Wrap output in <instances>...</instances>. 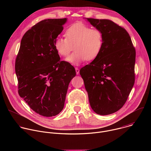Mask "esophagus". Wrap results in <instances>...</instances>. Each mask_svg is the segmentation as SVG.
I'll return each mask as SVG.
<instances>
[{
    "mask_svg": "<svg viewBox=\"0 0 151 151\" xmlns=\"http://www.w3.org/2000/svg\"><path fill=\"white\" fill-rule=\"evenodd\" d=\"M75 70H76V74L78 75L79 73V69L78 68H75Z\"/></svg>",
    "mask_w": 151,
    "mask_h": 151,
    "instance_id": "obj_1",
    "label": "esophagus"
}]
</instances>
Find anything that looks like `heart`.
Wrapping results in <instances>:
<instances>
[{
    "label": "heart",
    "instance_id": "1",
    "mask_svg": "<svg viewBox=\"0 0 151 151\" xmlns=\"http://www.w3.org/2000/svg\"><path fill=\"white\" fill-rule=\"evenodd\" d=\"M64 37H57L54 40V48L62 57H67L73 50L75 51L67 60L78 65L87 60L93 61L100 54L103 46V34L97 28H91L82 23H75L64 32Z\"/></svg>",
    "mask_w": 151,
    "mask_h": 151
}]
</instances>
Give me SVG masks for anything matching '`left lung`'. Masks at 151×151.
<instances>
[{
  "label": "left lung",
  "instance_id": "8db88e82",
  "mask_svg": "<svg viewBox=\"0 0 151 151\" xmlns=\"http://www.w3.org/2000/svg\"><path fill=\"white\" fill-rule=\"evenodd\" d=\"M103 34L99 56L81 69L92 109L100 115L119 110L135 81L136 50L127 30L109 19L86 18Z\"/></svg>",
  "mask_w": 151,
  "mask_h": 151
}]
</instances>
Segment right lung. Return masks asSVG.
<instances>
[{"label":"right lung","mask_w":151,"mask_h":151,"mask_svg":"<svg viewBox=\"0 0 151 151\" xmlns=\"http://www.w3.org/2000/svg\"><path fill=\"white\" fill-rule=\"evenodd\" d=\"M66 21L47 19L32 26L21 39L15 60L19 96L44 116H55L63 110L69 84L76 75L74 67L61 61L54 48Z\"/></svg>","instance_id":"obj_1"}]
</instances>
